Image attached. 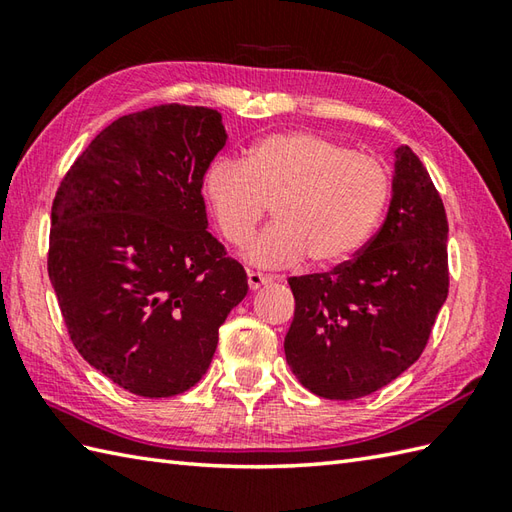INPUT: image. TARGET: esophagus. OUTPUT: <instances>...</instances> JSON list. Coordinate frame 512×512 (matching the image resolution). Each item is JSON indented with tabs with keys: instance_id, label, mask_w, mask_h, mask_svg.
Masks as SVG:
<instances>
[{
	"instance_id": "34e87169",
	"label": "esophagus",
	"mask_w": 512,
	"mask_h": 512,
	"mask_svg": "<svg viewBox=\"0 0 512 512\" xmlns=\"http://www.w3.org/2000/svg\"><path fill=\"white\" fill-rule=\"evenodd\" d=\"M246 279H248V288L250 290H259L262 286H266V284H270V281H273V277L262 275V273H255V270H248Z\"/></svg>"
}]
</instances>
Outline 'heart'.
<instances>
[{"instance_id":"b5f03b06","label":"heart","mask_w":512,"mask_h":512,"mask_svg":"<svg viewBox=\"0 0 512 512\" xmlns=\"http://www.w3.org/2000/svg\"><path fill=\"white\" fill-rule=\"evenodd\" d=\"M389 193L383 162L314 132L273 134L246 160L217 158L204 176V198L226 242L244 244L273 204L277 222L244 248L259 268L297 266L308 255L317 266L345 262L372 237Z\"/></svg>"}]
</instances>
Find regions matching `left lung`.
Returning <instances> with one entry per match:
<instances>
[{
	"mask_svg": "<svg viewBox=\"0 0 512 512\" xmlns=\"http://www.w3.org/2000/svg\"><path fill=\"white\" fill-rule=\"evenodd\" d=\"M380 231L330 273L290 277L295 319L286 361L299 383L330 400L389 385L418 361L449 292V222L411 147L394 151Z\"/></svg>",
	"mask_w": 512,
	"mask_h": 512,
	"instance_id": "8db88e82",
	"label": "left lung"
}]
</instances>
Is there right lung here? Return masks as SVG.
Returning a JSON list of instances; mask_svg holds the SVG:
<instances>
[{
	"label": "right lung",
	"mask_w": 512,
	"mask_h": 512,
	"mask_svg": "<svg viewBox=\"0 0 512 512\" xmlns=\"http://www.w3.org/2000/svg\"><path fill=\"white\" fill-rule=\"evenodd\" d=\"M224 143L217 110L149 107L107 125L54 195L48 275L70 341L136 396L198 383L248 292L206 231L202 182Z\"/></svg>",
	"instance_id": "add662e5"
}]
</instances>
